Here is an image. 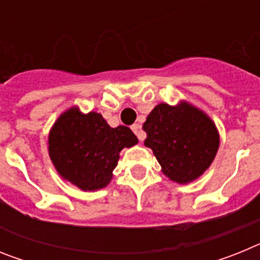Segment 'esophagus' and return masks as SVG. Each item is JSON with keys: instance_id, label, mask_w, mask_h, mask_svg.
I'll list each match as a JSON object with an SVG mask.
<instances>
[{"instance_id": "1", "label": "esophagus", "mask_w": 260, "mask_h": 260, "mask_svg": "<svg viewBox=\"0 0 260 260\" xmlns=\"http://www.w3.org/2000/svg\"><path fill=\"white\" fill-rule=\"evenodd\" d=\"M132 130L135 133V134H137V137H138V139H139V141H143V139H144V133L142 132L141 125H138V123H134V125L132 126Z\"/></svg>"}]
</instances>
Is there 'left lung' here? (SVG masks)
<instances>
[{
  "mask_svg": "<svg viewBox=\"0 0 260 260\" xmlns=\"http://www.w3.org/2000/svg\"><path fill=\"white\" fill-rule=\"evenodd\" d=\"M143 130L162 173L177 183L197 180L212 164L220 138L212 119L203 110L181 102L176 107L156 105Z\"/></svg>",
  "mask_w": 260,
  "mask_h": 260,
  "instance_id": "8db88e82",
  "label": "left lung"
}]
</instances>
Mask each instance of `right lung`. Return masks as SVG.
<instances>
[{
  "label": "right lung",
  "mask_w": 260,
  "mask_h": 260,
  "mask_svg": "<svg viewBox=\"0 0 260 260\" xmlns=\"http://www.w3.org/2000/svg\"><path fill=\"white\" fill-rule=\"evenodd\" d=\"M137 143L138 138L126 126L110 127L100 113L83 114L73 107L50 128L48 151L63 180L95 191L110 182L121 150Z\"/></svg>",
  "instance_id": "add662e5"
}]
</instances>
